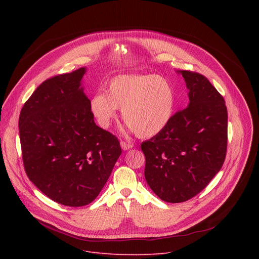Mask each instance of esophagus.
Returning <instances> with one entry per match:
<instances>
[{
    "mask_svg": "<svg viewBox=\"0 0 259 259\" xmlns=\"http://www.w3.org/2000/svg\"><path fill=\"white\" fill-rule=\"evenodd\" d=\"M121 147H122V150H124V151H128V150L132 149V147H133V144L122 140V141H121Z\"/></svg>",
    "mask_w": 259,
    "mask_h": 259,
    "instance_id": "obj_1",
    "label": "esophagus"
}]
</instances>
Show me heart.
Instances as JSON below:
<instances>
[{
  "mask_svg": "<svg viewBox=\"0 0 259 259\" xmlns=\"http://www.w3.org/2000/svg\"><path fill=\"white\" fill-rule=\"evenodd\" d=\"M176 94L173 85L157 75H120L110 80L104 92L96 93L90 109L97 123L108 128L122 109L129 129L141 138L161 133L175 112Z\"/></svg>",
  "mask_w": 259,
  "mask_h": 259,
  "instance_id": "heart-1",
  "label": "heart"
}]
</instances>
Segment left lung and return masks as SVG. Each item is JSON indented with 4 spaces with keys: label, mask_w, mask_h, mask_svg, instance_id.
<instances>
[{
    "label": "left lung",
    "mask_w": 259,
    "mask_h": 259,
    "mask_svg": "<svg viewBox=\"0 0 259 259\" xmlns=\"http://www.w3.org/2000/svg\"><path fill=\"white\" fill-rule=\"evenodd\" d=\"M189 105L158 135L141 143L144 177L163 201L181 203L202 192L224 165L228 109L224 97L199 72L179 70Z\"/></svg>",
    "instance_id": "obj_1"
}]
</instances>
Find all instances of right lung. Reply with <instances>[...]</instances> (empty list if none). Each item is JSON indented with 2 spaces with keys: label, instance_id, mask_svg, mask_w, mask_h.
Instances as JSON below:
<instances>
[{
  "label": "right lung",
  "instance_id": "right-lung-1",
  "mask_svg": "<svg viewBox=\"0 0 259 259\" xmlns=\"http://www.w3.org/2000/svg\"><path fill=\"white\" fill-rule=\"evenodd\" d=\"M86 68L44 81L19 116L22 160L29 180L54 202L81 207L93 202L122 150L98 127L81 81Z\"/></svg>",
  "mask_w": 259,
  "mask_h": 259
}]
</instances>
